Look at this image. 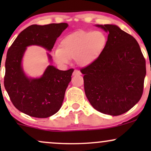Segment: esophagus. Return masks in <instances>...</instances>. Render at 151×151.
<instances>
[{
	"instance_id": "obj_1",
	"label": "esophagus",
	"mask_w": 151,
	"mask_h": 151,
	"mask_svg": "<svg viewBox=\"0 0 151 151\" xmlns=\"http://www.w3.org/2000/svg\"><path fill=\"white\" fill-rule=\"evenodd\" d=\"M81 74V72L80 71L77 70H74V72H73V76H75V75H80Z\"/></svg>"
}]
</instances>
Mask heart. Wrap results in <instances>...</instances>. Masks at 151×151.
I'll return each mask as SVG.
<instances>
[{
    "label": "heart",
    "instance_id": "1",
    "mask_svg": "<svg viewBox=\"0 0 151 151\" xmlns=\"http://www.w3.org/2000/svg\"><path fill=\"white\" fill-rule=\"evenodd\" d=\"M108 38L101 30H79L66 35L60 48L53 50L52 58L58 65L66 66L74 59L78 65L87 67L98 60L106 47Z\"/></svg>",
    "mask_w": 151,
    "mask_h": 151
}]
</instances>
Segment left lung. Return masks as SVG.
<instances>
[{
  "mask_svg": "<svg viewBox=\"0 0 151 151\" xmlns=\"http://www.w3.org/2000/svg\"><path fill=\"white\" fill-rule=\"evenodd\" d=\"M108 32V42L96 62L81 70L91 105L111 116L123 114L141 99L145 60L133 36L116 25H96Z\"/></svg>",
  "mask_w": 151,
  "mask_h": 151,
  "instance_id": "8db88e82",
  "label": "left lung"
}]
</instances>
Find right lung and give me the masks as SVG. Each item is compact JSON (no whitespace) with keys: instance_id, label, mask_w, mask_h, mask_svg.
<instances>
[{"instance_id":"obj_1","label":"right lung","mask_w":151,"mask_h":151,"mask_svg":"<svg viewBox=\"0 0 151 151\" xmlns=\"http://www.w3.org/2000/svg\"><path fill=\"white\" fill-rule=\"evenodd\" d=\"M67 27L65 22L32 25L18 35L8 50L5 88L15 108L30 116L47 118L60 110L74 70H59L50 65L40 77H28L22 67L24 54L31 45L51 52L57 38ZM47 55L51 62V55Z\"/></svg>"}]
</instances>
